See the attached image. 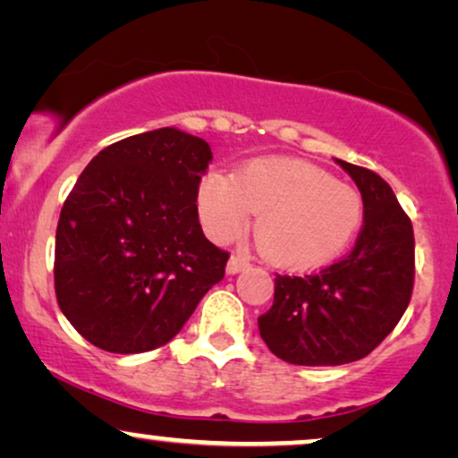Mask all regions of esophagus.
<instances>
[{"label":"esophagus","instance_id":"1","mask_svg":"<svg viewBox=\"0 0 458 458\" xmlns=\"http://www.w3.org/2000/svg\"><path fill=\"white\" fill-rule=\"evenodd\" d=\"M249 266V259L245 256H241V253H233L228 259V266H225V270H228V275H236V272L245 270Z\"/></svg>","mask_w":458,"mask_h":458}]
</instances>
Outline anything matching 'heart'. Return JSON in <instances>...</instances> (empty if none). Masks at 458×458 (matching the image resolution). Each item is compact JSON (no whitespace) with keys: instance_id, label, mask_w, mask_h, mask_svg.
<instances>
[{"instance_id":"1","label":"heart","mask_w":458,"mask_h":458,"mask_svg":"<svg viewBox=\"0 0 458 458\" xmlns=\"http://www.w3.org/2000/svg\"><path fill=\"white\" fill-rule=\"evenodd\" d=\"M199 209L216 241L239 236L253 213V236L266 259L283 268H312L344 251L363 222L355 188L319 166L293 158H258L234 177L209 173Z\"/></svg>"}]
</instances>
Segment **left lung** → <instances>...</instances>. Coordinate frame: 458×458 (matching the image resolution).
I'll list each match as a JSON object with an SVG mask.
<instances>
[{
	"instance_id": "obj_1",
	"label": "left lung",
	"mask_w": 458,
	"mask_h": 458,
	"mask_svg": "<svg viewBox=\"0 0 458 458\" xmlns=\"http://www.w3.org/2000/svg\"><path fill=\"white\" fill-rule=\"evenodd\" d=\"M363 199L355 247L310 275H275L259 335L283 361L340 366L369 355L406 312L414 289V230L378 173L338 160Z\"/></svg>"
}]
</instances>
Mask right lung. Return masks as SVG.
<instances>
[{
    "label": "right lung",
    "mask_w": 458,
    "mask_h": 458,
    "mask_svg": "<svg viewBox=\"0 0 458 458\" xmlns=\"http://www.w3.org/2000/svg\"><path fill=\"white\" fill-rule=\"evenodd\" d=\"M205 139L177 129L101 149L78 177L56 225L55 292L89 343L132 355L166 344L224 279L230 253L202 234Z\"/></svg>",
    "instance_id": "1"
}]
</instances>
